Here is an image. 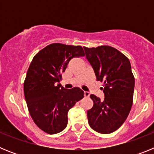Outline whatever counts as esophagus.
I'll use <instances>...</instances> for the list:
<instances>
[{"instance_id": "obj_1", "label": "esophagus", "mask_w": 154, "mask_h": 154, "mask_svg": "<svg viewBox=\"0 0 154 154\" xmlns=\"http://www.w3.org/2000/svg\"><path fill=\"white\" fill-rule=\"evenodd\" d=\"M89 95H90V94H89V92H85V91L84 92V96H85V97H89Z\"/></svg>"}]
</instances>
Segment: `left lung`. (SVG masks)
Instances as JSON below:
<instances>
[{"label": "left lung", "instance_id": "left-lung-1", "mask_svg": "<svg viewBox=\"0 0 154 154\" xmlns=\"http://www.w3.org/2000/svg\"><path fill=\"white\" fill-rule=\"evenodd\" d=\"M96 80L103 82V101L92 94L93 106L87 111L90 127L100 133H111L119 129L132 108L135 79L129 58L115 48L102 45L84 47Z\"/></svg>", "mask_w": 154, "mask_h": 154}]
</instances>
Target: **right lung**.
<instances>
[{
    "instance_id": "add662e5",
    "label": "right lung",
    "mask_w": 154,
    "mask_h": 154,
    "mask_svg": "<svg viewBox=\"0 0 154 154\" xmlns=\"http://www.w3.org/2000/svg\"><path fill=\"white\" fill-rule=\"evenodd\" d=\"M81 56H85L81 46L53 43L37 53L30 64L24 97L34 123L48 134L66 127L69 110L84 97L79 87L66 89L58 83L69 61Z\"/></svg>"
}]
</instances>
